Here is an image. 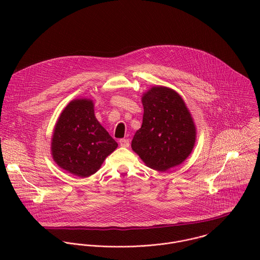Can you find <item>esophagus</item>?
Masks as SVG:
<instances>
[{"mask_svg": "<svg viewBox=\"0 0 260 260\" xmlns=\"http://www.w3.org/2000/svg\"><path fill=\"white\" fill-rule=\"evenodd\" d=\"M129 140L128 139H120L119 144L121 147H128L129 146Z\"/></svg>", "mask_w": 260, "mask_h": 260, "instance_id": "34e87169", "label": "esophagus"}]
</instances>
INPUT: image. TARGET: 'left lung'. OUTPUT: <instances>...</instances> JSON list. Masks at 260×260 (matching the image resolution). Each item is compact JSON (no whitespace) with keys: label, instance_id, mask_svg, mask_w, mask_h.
<instances>
[{"label":"left lung","instance_id":"obj_1","mask_svg":"<svg viewBox=\"0 0 260 260\" xmlns=\"http://www.w3.org/2000/svg\"><path fill=\"white\" fill-rule=\"evenodd\" d=\"M143 123L132 141L133 150L149 168L167 171L191 153L196 126L187 107L174 90L157 86L142 98Z\"/></svg>","mask_w":260,"mask_h":260}]
</instances>
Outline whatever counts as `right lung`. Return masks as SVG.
<instances>
[{
	"label": "right lung",
	"mask_w": 260,
	"mask_h": 260,
	"mask_svg": "<svg viewBox=\"0 0 260 260\" xmlns=\"http://www.w3.org/2000/svg\"><path fill=\"white\" fill-rule=\"evenodd\" d=\"M117 143L96 120L90 100L71 102L60 114L53 133L51 151L63 170L79 176L94 174Z\"/></svg>",
	"instance_id": "obj_1"
}]
</instances>
